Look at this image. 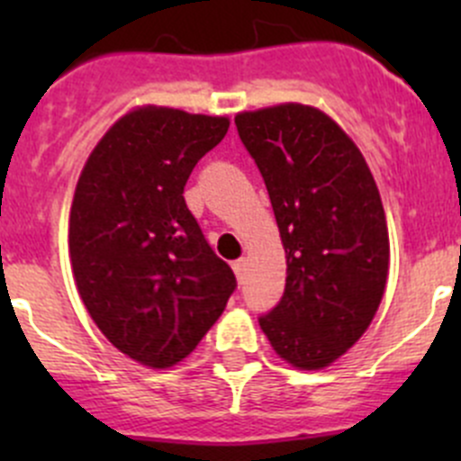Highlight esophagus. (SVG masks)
<instances>
[{
	"mask_svg": "<svg viewBox=\"0 0 461 461\" xmlns=\"http://www.w3.org/2000/svg\"><path fill=\"white\" fill-rule=\"evenodd\" d=\"M245 267H248L245 258H239V260H234V263H231V269H234V274H236V278H239V283L245 278Z\"/></svg>",
	"mask_w": 461,
	"mask_h": 461,
	"instance_id": "obj_1",
	"label": "esophagus"
}]
</instances>
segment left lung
Returning a JSON list of instances; mask_svg holds the SVG:
<instances>
[{
  "instance_id": "1",
  "label": "left lung",
  "mask_w": 461,
  "mask_h": 461,
  "mask_svg": "<svg viewBox=\"0 0 461 461\" xmlns=\"http://www.w3.org/2000/svg\"><path fill=\"white\" fill-rule=\"evenodd\" d=\"M234 122L287 260L283 299L260 330L292 368L323 370L364 337L384 299L390 240L379 189L359 147L317 106L283 102Z\"/></svg>"
}]
</instances>
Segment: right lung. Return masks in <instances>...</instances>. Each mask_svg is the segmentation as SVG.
Listing matches in <instances>:
<instances>
[{
  "instance_id": "1",
  "label": "right lung",
  "mask_w": 461,
  "mask_h": 461,
  "mask_svg": "<svg viewBox=\"0 0 461 461\" xmlns=\"http://www.w3.org/2000/svg\"><path fill=\"white\" fill-rule=\"evenodd\" d=\"M227 129L225 115L136 106L111 124L77 178L68 216L77 292L100 332L147 368L192 355L236 287L183 196Z\"/></svg>"
}]
</instances>
